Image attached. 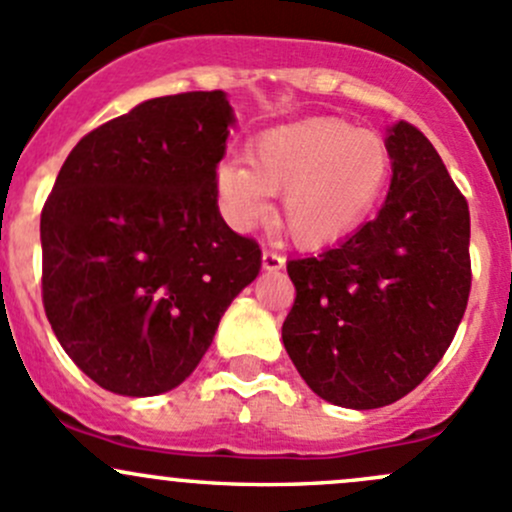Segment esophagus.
Returning a JSON list of instances; mask_svg holds the SVG:
<instances>
[{
	"mask_svg": "<svg viewBox=\"0 0 512 512\" xmlns=\"http://www.w3.org/2000/svg\"><path fill=\"white\" fill-rule=\"evenodd\" d=\"M261 263H263V271H281V268L286 266V258L281 254H273V251H263Z\"/></svg>",
	"mask_w": 512,
	"mask_h": 512,
	"instance_id": "34e87169",
	"label": "esophagus"
}]
</instances>
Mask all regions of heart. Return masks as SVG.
Returning <instances> with one entry per match:
<instances>
[{"mask_svg": "<svg viewBox=\"0 0 512 512\" xmlns=\"http://www.w3.org/2000/svg\"><path fill=\"white\" fill-rule=\"evenodd\" d=\"M389 150L377 135L337 118L281 125L254 140L249 160L217 167L219 202L229 221L249 229L283 194L281 221L303 249H328L355 234L387 187Z\"/></svg>", "mask_w": 512, "mask_h": 512, "instance_id": "heart-1", "label": "heart"}]
</instances>
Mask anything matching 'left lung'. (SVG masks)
Segmentation results:
<instances>
[{"label": "left lung", "instance_id": "8db88e82", "mask_svg": "<svg viewBox=\"0 0 512 512\" xmlns=\"http://www.w3.org/2000/svg\"><path fill=\"white\" fill-rule=\"evenodd\" d=\"M392 182L377 217L335 249L288 261L295 303L283 345L325 402L379 409L439 365L471 291V214L414 125L384 140Z\"/></svg>", "mask_w": 512, "mask_h": 512}]
</instances>
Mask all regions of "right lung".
Masks as SVG:
<instances>
[{"mask_svg": "<svg viewBox=\"0 0 512 512\" xmlns=\"http://www.w3.org/2000/svg\"><path fill=\"white\" fill-rule=\"evenodd\" d=\"M234 123L224 91L152 98L63 162L41 212V293L66 355L108 392L182 384L261 271L217 204Z\"/></svg>", "mask_w": 512, "mask_h": 512, "instance_id": "1", "label": "right lung"}]
</instances>
